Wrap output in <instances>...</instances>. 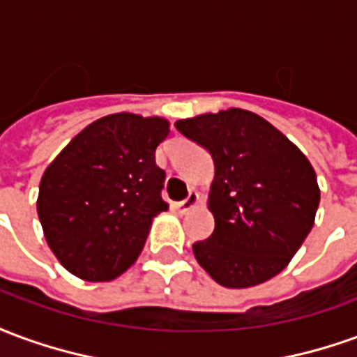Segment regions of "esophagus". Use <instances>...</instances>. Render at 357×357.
<instances>
[{
  "label": "esophagus",
  "mask_w": 357,
  "mask_h": 357,
  "mask_svg": "<svg viewBox=\"0 0 357 357\" xmlns=\"http://www.w3.org/2000/svg\"><path fill=\"white\" fill-rule=\"evenodd\" d=\"M197 204H199V193L191 191V193L187 195V199H183L181 202H178V210L181 212V214H185V212H189L191 208H195Z\"/></svg>",
  "instance_id": "obj_1"
}]
</instances>
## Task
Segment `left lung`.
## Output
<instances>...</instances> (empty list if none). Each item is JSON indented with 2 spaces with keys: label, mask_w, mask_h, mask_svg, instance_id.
<instances>
[{
  "label": "left lung",
  "mask_w": 357,
  "mask_h": 357,
  "mask_svg": "<svg viewBox=\"0 0 357 357\" xmlns=\"http://www.w3.org/2000/svg\"><path fill=\"white\" fill-rule=\"evenodd\" d=\"M176 128L216 168L208 202L216 225L193 245L197 262L231 289L275 277L314 227L319 187L310 160L250 110L208 112Z\"/></svg>",
  "instance_id": "left-lung-1"
}]
</instances>
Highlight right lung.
Instances as JSON below:
<instances>
[{
  "instance_id": "right-lung-1",
  "label": "right lung",
  "mask_w": 357,
  "mask_h": 357,
  "mask_svg": "<svg viewBox=\"0 0 357 357\" xmlns=\"http://www.w3.org/2000/svg\"><path fill=\"white\" fill-rule=\"evenodd\" d=\"M170 133L164 118L109 114L82 130L40 181L38 216L47 245L86 281L122 275L164 212L166 172L155 151Z\"/></svg>"
}]
</instances>
